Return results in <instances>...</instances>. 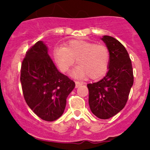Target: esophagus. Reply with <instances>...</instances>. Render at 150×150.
I'll return each instance as SVG.
<instances>
[{
  "mask_svg": "<svg viewBox=\"0 0 150 150\" xmlns=\"http://www.w3.org/2000/svg\"><path fill=\"white\" fill-rule=\"evenodd\" d=\"M83 83L81 82H78V81H75V88H78L80 86L83 85Z\"/></svg>",
  "mask_w": 150,
  "mask_h": 150,
  "instance_id": "34e87169",
  "label": "esophagus"
}]
</instances>
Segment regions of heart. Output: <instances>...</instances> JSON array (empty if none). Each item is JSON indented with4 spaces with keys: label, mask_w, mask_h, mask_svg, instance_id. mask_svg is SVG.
<instances>
[{
    "label": "heart",
    "mask_w": 150,
    "mask_h": 150,
    "mask_svg": "<svg viewBox=\"0 0 150 150\" xmlns=\"http://www.w3.org/2000/svg\"><path fill=\"white\" fill-rule=\"evenodd\" d=\"M54 55L62 72H67L77 59L78 65L74 68L71 75L78 78H101L107 72L110 60L105 46L82 40H70L65 47H56Z\"/></svg>",
    "instance_id": "b5f03b06"
}]
</instances>
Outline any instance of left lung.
Instances as JSON below:
<instances>
[{
    "instance_id": "left-lung-1",
    "label": "left lung",
    "mask_w": 150,
    "mask_h": 150,
    "mask_svg": "<svg viewBox=\"0 0 150 150\" xmlns=\"http://www.w3.org/2000/svg\"><path fill=\"white\" fill-rule=\"evenodd\" d=\"M102 40L110 54L108 71L96 83L87 85L88 104L92 113L100 119H109L123 109L134 83L132 64L121 43L108 35Z\"/></svg>"
}]
</instances>
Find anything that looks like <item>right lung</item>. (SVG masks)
<instances>
[{
    "instance_id": "1",
    "label": "right lung",
    "mask_w": 150,
    "mask_h": 150,
    "mask_svg": "<svg viewBox=\"0 0 150 150\" xmlns=\"http://www.w3.org/2000/svg\"><path fill=\"white\" fill-rule=\"evenodd\" d=\"M20 81L25 102L43 120L54 121L64 113L67 98L75 84L57 69L45 43L38 41L27 51Z\"/></svg>"
}]
</instances>
